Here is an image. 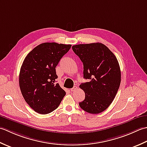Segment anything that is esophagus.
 Wrapping results in <instances>:
<instances>
[{"instance_id": "obj_1", "label": "esophagus", "mask_w": 147, "mask_h": 147, "mask_svg": "<svg viewBox=\"0 0 147 147\" xmlns=\"http://www.w3.org/2000/svg\"><path fill=\"white\" fill-rule=\"evenodd\" d=\"M77 89V86H74V88H71V89H70V91H71V92H74V91H76Z\"/></svg>"}]
</instances>
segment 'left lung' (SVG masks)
<instances>
[{"mask_svg":"<svg viewBox=\"0 0 147 147\" xmlns=\"http://www.w3.org/2000/svg\"><path fill=\"white\" fill-rule=\"evenodd\" d=\"M72 50L83 63L84 78L89 80L79 86L85 92L79 106L92 114L102 112L112 103L121 84L117 59L105 45L99 42L75 45Z\"/></svg>","mask_w":147,"mask_h":147,"instance_id":"8db88e82","label":"left lung"}]
</instances>
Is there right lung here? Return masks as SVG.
Instances as JSON below:
<instances>
[{"mask_svg":"<svg viewBox=\"0 0 147 147\" xmlns=\"http://www.w3.org/2000/svg\"><path fill=\"white\" fill-rule=\"evenodd\" d=\"M71 45L45 42L36 46L25 57L20 69L21 92L29 106L40 114L56 110L66 92L59 84L56 67Z\"/></svg>","mask_w":147,"mask_h":147,"instance_id":"obj_1","label":"right lung"}]
</instances>
